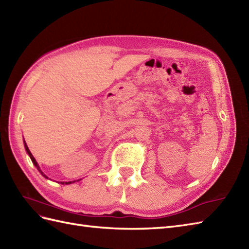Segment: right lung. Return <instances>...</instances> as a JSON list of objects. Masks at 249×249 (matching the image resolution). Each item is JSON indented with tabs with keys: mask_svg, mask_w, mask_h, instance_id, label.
Instances as JSON below:
<instances>
[{
	"mask_svg": "<svg viewBox=\"0 0 249 249\" xmlns=\"http://www.w3.org/2000/svg\"><path fill=\"white\" fill-rule=\"evenodd\" d=\"M24 145H25V148H26V151L28 152V155H29V157H30V159H31V161H33V163L35 164V166L37 168V170H39L40 171V173L44 176V177H45V178H47L45 175H44L43 173H42V171H41V169H40V167H39V165H37V163H36V159L34 158V156L33 155H31V152H30V150L28 149V147H27V145H26V143H25L24 142ZM47 179H48V178H47ZM69 183H71V182H65V184H69ZM62 184H64V182H62Z\"/></svg>",
	"mask_w": 249,
	"mask_h": 249,
	"instance_id": "add662e5",
	"label": "right lung"
}]
</instances>
